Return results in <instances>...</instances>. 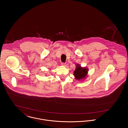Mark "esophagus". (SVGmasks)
Masks as SVG:
<instances>
[{"label":"esophagus","instance_id":"obj_1","mask_svg":"<svg viewBox=\"0 0 128 128\" xmlns=\"http://www.w3.org/2000/svg\"><path fill=\"white\" fill-rule=\"evenodd\" d=\"M61 64H62V66H66V63H64V62H62Z\"/></svg>","mask_w":128,"mask_h":128}]
</instances>
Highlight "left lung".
Segmentation results:
<instances>
[{"label": "left lung", "mask_w": 128, "mask_h": 128, "mask_svg": "<svg viewBox=\"0 0 128 128\" xmlns=\"http://www.w3.org/2000/svg\"><path fill=\"white\" fill-rule=\"evenodd\" d=\"M88 70L86 68H82L79 64H76L73 75L76 80H80L86 78L88 73Z\"/></svg>", "instance_id": "obj_1"}]
</instances>
